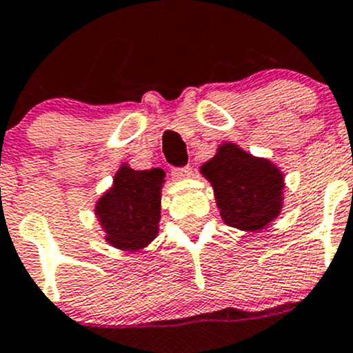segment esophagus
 Masks as SVG:
<instances>
[{"instance_id": "34e87169", "label": "esophagus", "mask_w": 353, "mask_h": 353, "mask_svg": "<svg viewBox=\"0 0 353 353\" xmlns=\"http://www.w3.org/2000/svg\"><path fill=\"white\" fill-rule=\"evenodd\" d=\"M172 176L174 179H186V177L191 176V167L186 165V167H174L172 170Z\"/></svg>"}]
</instances>
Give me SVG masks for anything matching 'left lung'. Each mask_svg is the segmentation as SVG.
<instances>
[{
  "mask_svg": "<svg viewBox=\"0 0 353 353\" xmlns=\"http://www.w3.org/2000/svg\"><path fill=\"white\" fill-rule=\"evenodd\" d=\"M212 183L223 222L241 230H261L282 210L283 176L270 160L225 143L201 167Z\"/></svg>",
  "mask_w": 353,
  "mask_h": 353,
  "instance_id": "left-lung-1",
  "label": "left lung"
}]
</instances>
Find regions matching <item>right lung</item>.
<instances>
[{
	"label": "right lung",
	"mask_w": 353,
	"mask_h": 353,
	"mask_svg": "<svg viewBox=\"0 0 353 353\" xmlns=\"http://www.w3.org/2000/svg\"><path fill=\"white\" fill-rule=\"evenodd\" d=\"M163 176L162 169L121 167L112 188L99 199L95 208L109 244L124 251H138L155 239Z\"/></svg>",
	"instance_id": "right-lung-1"
}]
</instances>
